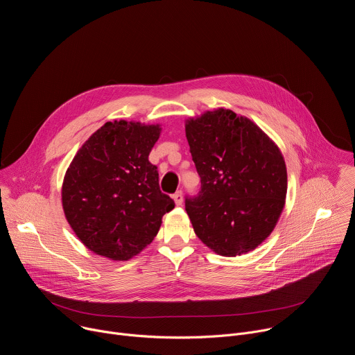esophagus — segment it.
Here are the masks:
<instances>
[{"mask_svg":"<svg viewBox=\"0 0 355 355\" xmlns=\"http://www.w3.org/2000/svg\"><path fill=\"white\" fill-rule=\"evenodd\" d=\"M173 199H174V202H175V205H181L182 200H184L182 192H181V191H177V192L173 195Z\"/></svg>","mask_w":355,"mask_h":355,"instance_id":"1","label":"esophagus"}]
</instances>
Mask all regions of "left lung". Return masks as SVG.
Returning <instances> with one entry per match:
<instances>
[{"label":"left lung","instance_id":"obj_1","mask_svg":"<svg viewBox=\"0 0 355 355\" xmlns=\"http://www.w3.org/2000/svg\"><path fill=\"white\" fill-rule=\"evenodd\" d=\"M200 177L185 199L195 234L216 254L236 257L259 247L285 207L288 177L275 141L254 122L218 108L185 121Z\"/></svg>","mask_w":355,"mask_h":355}]
</instances>
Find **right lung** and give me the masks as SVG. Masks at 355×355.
<instances>
[{
	"instance_id": "right-lung-1",
	"label": "right lung",
	"mask_w": 355,
	"mask_h": 355,
	"mask_svg": "<svg viewBox=\"0 0 355 355\" xmlns=\"http://www.w3.org/2000/svg\"><path fill=\"white\" fill-rule=\"evenodd\" d=\"M162 125L107 122L78 148L63 185L64 216L98 256L128 261L156 237L174 200L159 187L148 155Z\"/></svg>"
}]
</instances>
